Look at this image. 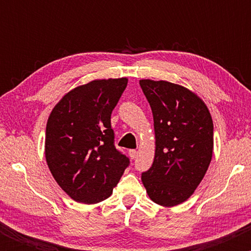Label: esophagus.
Instances as JSON below:
<instances>
[{
    "label": "esophagus",
    "mask_w": 251,
    "mask_h": 251,
    "mask_svg": "<svg viewBox=\"0 0 251 251\" xmlns=\"http://www.w3.org/2000/svg\"><path fill=\"white\" fill-rule=\"evenodd\" d=\"M137 153H138L137 150H129L128 151V155L131 157V159H134V158L137 157Z\"/></svg>",
    "instance_id": "34e87169"
}]
</instances>
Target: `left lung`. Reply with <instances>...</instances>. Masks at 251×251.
<instances>
[{
  "mask_svg": "<svg viewBox=\"0 0 251 251\" xmlns=\"http://www.w3.org/2000/svg\"><path fill=\"white\" fill-rule=\"evenodd\" d=\"M154 122L155 153L142 174L149 197L175 206L194 194L208 170L214 149V124L208 107L183 86L140 80Z\"/></svg>",
  "mask_w": 251,
  "mask_h": 251,
  "instance_id": "obj_1",
  "label": "left lung"
}]
</instances>
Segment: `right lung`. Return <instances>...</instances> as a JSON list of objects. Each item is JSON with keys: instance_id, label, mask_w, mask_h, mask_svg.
Segmentation results:
<instances>
[{"instance_id": "obj_1", "label": "right lung", "mask_w": 251, "mask_h": 251, "mask_svg": "<svg viewBox=\"0 0 251 251\" xmlns=\"http://www.w3.org/2000/svg\"><path fill=\"white\" fill-rule=\"evenodd\" d=\"M127 79L94 80L72 89L53 108L46 127V160L60 188L74 201L99 203L129 165L114 145L111 114Z\"/></svg>"}]
</instances>
